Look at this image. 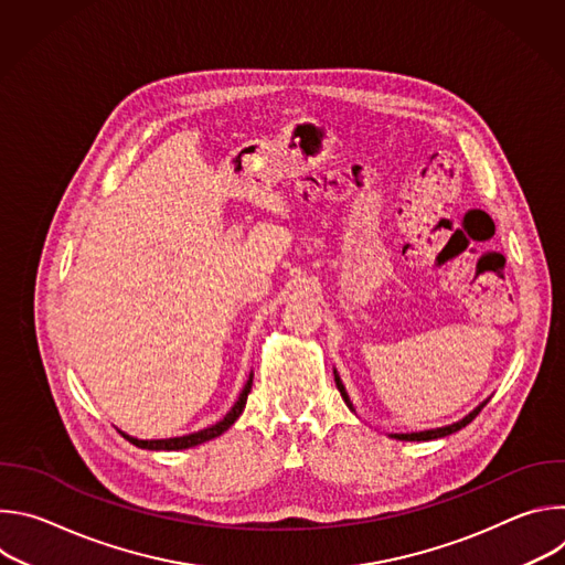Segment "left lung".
<instances>
[{"instance_id":"1","label":"left lung","mask_w":565,"mask_h":565,"mask_svg":"<svg viewBox=\"0 0 565 565\" xmlns=\"http://www.w3.org/2000/svg\"><path fill=\"white\" fill-rule=\"evenodd\" d=\"M335 382H338V388H340V393H342V397H344V402L349 405V409H353V405H351V399H349V395H347V391H344V384L340 382V377L335 375ZM488 405V399L482 402L480 407H476L469 416H465L460 423H454V425H449V427H440V429H429V431H420V434H393L391 438H395V440H434V438H443V436H449V434H454V431H458V429H462V427H467L480 412H482V407Z\"/></svg>"}]
</instances>
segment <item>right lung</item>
<instances>
[{
    "label": "right lung",
    "instance_id": "1",
    "mask_svg": "<svg viewBox=\"0 0 565 565\" xmlns=\"http://www.w3.org/2000/svg\"><path fill=\"white\" fill-rule=\"evenodd\" d=\"M250 388H253V375H250V380L246 382L244 391H241V395H238V399H236V405L232 407V412H230L221 423H216V425H212V427H207V429H203V431H196V434H190V436H181V438H168V440H136V438H129V436H125V434H122V436H125L129 443H134L136 447H140V449H151V451H160V449L177 451V449L196 447V445H201V443H205V440H212V438L221 436L223 431H227V429L234 425V420L241 416V412L246 409V402H248Z\"/></svg>",
    "mask_w": 565,
    "mask_h": 565
}]
</instances>
